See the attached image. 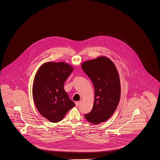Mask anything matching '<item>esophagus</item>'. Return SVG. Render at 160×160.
I'll return each instance as SVG.
<instances>
[{
  "label": "esophagus",
  "mask_w": 160,
  "mask_h": 160,
  "mask_svg": "<svg viewBox=\"0 0 160 160\" xmlns=\"http://www.w3.org/2000/svg\"><path fill=\"white\" fill-rule=\"evenodd\" d=\"M80 102H81V101H76L75 102V104H76V106H78L79 105H80Z\"/></svg>",
  "instance_id": "1"
}]
</instances>
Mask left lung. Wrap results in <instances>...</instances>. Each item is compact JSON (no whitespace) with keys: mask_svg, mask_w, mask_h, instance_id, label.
Returning a JSON list of instances; mask_svg holds the SVG:
<instances>
[{"mask_svg":"<svg viewBox=\"0 0 160 160\" xmlns=\"http://www.w3.org/2000/svg\"><path fill=\"white\" fill-rule=\"evenodd\" d=\"M82 68L90 78L95 89L91 112L84 114L88 122L97 125L113 114L121 98V84L114 63L104 56L84 62Z\"/></svg>","mask_w":160,"mask_h":160,"instance_id":"obj_1","label":"left lung"}]
</instances>
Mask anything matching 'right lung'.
I'll list each match as a JSON object with an SVG mask.
<instances>
[{"label":"right lung","instance_id":"obj_1","mask_svg":"<svg viewBox=\"0 0 160 160\" xmlns=\"http://www.w3.org/2000/svg\"><path fill=\"white\" fill-rule=\"evenodd\" d=\"M73 70L65 62H46L38 69L33 84V98L38 112L50 122H59L75 106L63 88Z\"/></svg>","mask_w":160,"mask_h":160}]
</instances>
